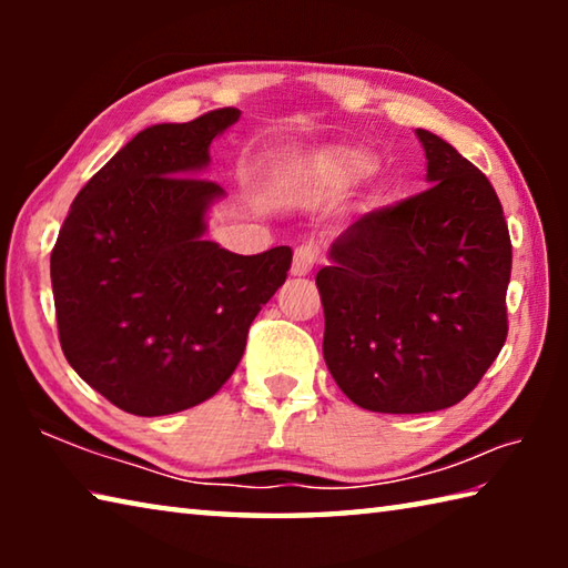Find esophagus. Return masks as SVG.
I'll use <instances>...</instances> for the list:
<instances>
[{"label":"esophagus","mask_w":568,"mask_h":568,"mask_svg":"<svg viewBox=\"0 0 568 568\" xmlns=\"http://www.w3.org/2000/svg\"><path fill=\"white\" fill-rule=\"evenodd\" d=\"M318 255H321V247L315 243H305L301 247H295V255H293V267L291 273L295 277H303L313 271V265L318 263Z\"/></svg>","instance_id":"34e87169"}]
</instances>
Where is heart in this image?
<instances>
[{"label":"heart","instance_id":"b5f03b06","mask_svg":"<svg viewBox=\"0 0 568 568\" xmlns=\"http://www.w3.org/2000/svg\"><path fill=\"white\" fill-rule=\"evenodd\" d=\"M318 168L325 172L328 178H341V180H351V178H361L368 162H365L363 155L351 150H331L318 160Z\"/></svg>","mask_w":568,"mask_h":568}]
</instances>
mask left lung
<instances>
[{
  "label": "left lung",
  "instance_id": "8db88e82",
  "mask_svg": "<svg viewBox=\"0 0 568 568\" xmlns=\"http://www.w3.org/2000/svg\"><path fill=\"white\" fill-rule=\"evenodd\" d=\"M416 134L430 187L355 220L315 275L325 365L376 413L456 406L508 333L511 237L496 190L438 134Z\"/></svg>",
  "mask_w": 568,
  "mask_h": 568
}]
</instances>
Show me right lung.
Returning <instances> with one entry per match:
<instances>
[{
	"mask_svg": "<svg viewBox=\"0 0 568 568\" xmlns=\"http://www.w3.org/2000/svg\"><path fill=\"white\" fill-rule=\"evenodd\" d=\"M223 108L142 130L80 190L50 271L64 358L134 416H168L223 388L250 323L291 271L293 250L235 255L207 233L225 197L200 178L210 142L235 124Z\"/></svg>",
	"mask_w": 568,
	"mask_h": 568,
	"instance_id": "obj_1",
	"label": "right lung"
}]
</instances>
